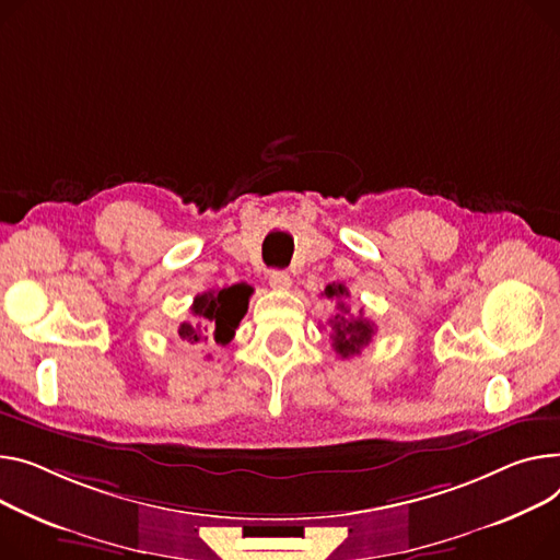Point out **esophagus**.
I'll return each instance as SVG.
<instances>
[{
  "instance_id": "34e87169",
  "label": "esophagus",
  "mask_w": 560,
  "mask_h": 560,
  "mask_svg": "<svg viewBox=\"0 0 560 560\" xmlns=\"http://www.w3.org/2000/svg\"><path fill=\"white\" fill-rule=\"evenodd\" d=\"M290 283H292V279H290L288 272H283V270H272L270 272V288L272 290H288Z\"/></svg>"
}]
</instances>
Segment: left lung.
<instances>
[{"mask_svg":"<svg viewBox=\"0 0 560 560\" xmlns=\"http://www.w3.org/2000/svg\"><path fill=\"white\" fill-rule=\"evenodd\" d=\"M328 300L338 302V313L328 319L330 326V338H332V351L340 358L358 355L374 338L376 326L362 317V311L358 315H351V308L347 304L349 290L345 283H328L322 292Z\"/></svg>","mask_w":560,"mask_h":560,"instance_id":"8db88e82","label":"left lung"}]
</instances>
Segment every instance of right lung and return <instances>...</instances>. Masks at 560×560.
Segmentation results:
<instances>
[{"instance_id": "1", "label": "right lung", "mask_w": 560, "mask_h": 560, "mask_svg": "<svg viewBox=\"0 0 560 560\" xmlns=\"http://www.w3.org/2000/svg\"><path fill=\"white\" fill-rule=\"evenodd\" d=\"M252 292V285L236 283L198 294L191 306V319L182 322L177 328L179 340L189 347H202L209 340L215 345L230 342L247 313Z\"/></svg>"}]
</instances>
